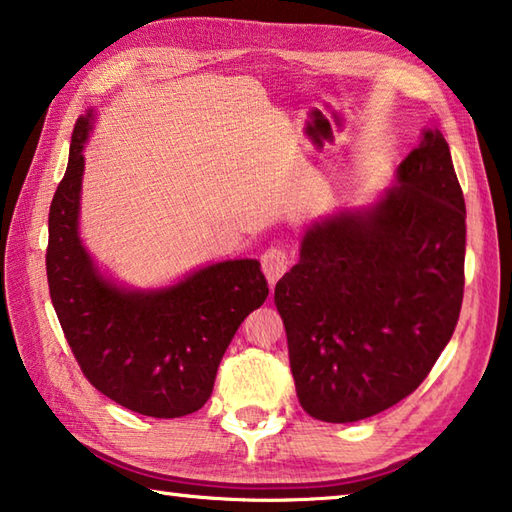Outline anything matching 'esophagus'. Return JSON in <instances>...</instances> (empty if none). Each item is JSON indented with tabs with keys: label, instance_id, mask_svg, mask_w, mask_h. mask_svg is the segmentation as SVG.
I'll return each mask as SVG.
<instances>
[{
	"label": "esophagus",
	"instance_id": "esophagus-1",
	"mask_svg": "<svg viewBox=\"0 0 512 512\" xmlns=\"http://www.w3.org/2000/svg\"><path fill=\"white\" fill-rule=\"evenodd\" d=\"M262 268H264V275L268 284H275L280 277L287 273L289 268V255L287 250L280 248V246H271L262 255Z\"/></svg>",
	"mask_w": 512,
	"mask_h": 512
}]
</instances>
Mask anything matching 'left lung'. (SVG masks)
I'll list each match as a JSON object with an SVG mask.
<instances>
[{
    "label": "left lung",
    "instance_id": "8db88e82",
    "mask_svg": "<svg viewBox=\"0 0 512 512\" xmlns=\"http://www.w3.org/2000/svg\"><path fill=\"white\" fill-rule=\"evenodd\" d=\"M465 284V201L438 128L377 203L314 221L275 284L296 393L311 418L357 422L429 375Z\"/></svg>",
    "mask_w": 512,
    "mask_h": 512
}]
</instances>
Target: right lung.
<instances>
[{"label":"right lung","instance_id":"right-lung-1","mask_svg":"<svg viewBox=\"0 0 512 512\" xmlns=\"http://www.w3.org/2000/svg\"><path fill=\"white\" fill-rule=\"evenodd\" d=\"M79 117L69 162L49 207L47 280L65 339L90 384L151 418H183L210 400L216 370L268 282L257 259H225L171 287L126 289L99 271L79 235L83 144Z\"/></svg>","mask_w":512,"mask_h":512}]
</instances>
